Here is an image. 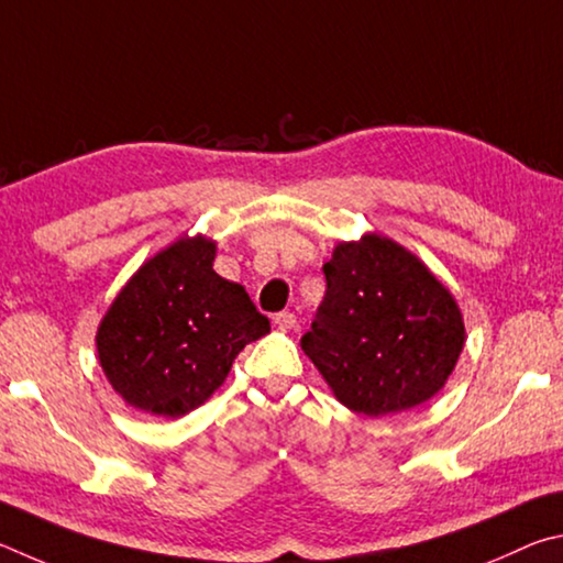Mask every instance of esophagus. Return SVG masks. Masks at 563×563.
Wrapping results in <instances>:
<instances>
[{
  "instance_id": "1",
  "label": "esophagus",
  "mask_w": 563,
  "mask_h": 563,
  "mask_svg": "<svg viewBox=\"0 0 563 563\" xmlns=\"http://www.w3.org/2000/svg\"><path fill=\"white\" fill-rule=\"evenodd\" d=\"M274 327H276V329H282V331L294 329V327H297V317H294L291 311H279V313H274Z\"/></svg>"
}]
</instances>
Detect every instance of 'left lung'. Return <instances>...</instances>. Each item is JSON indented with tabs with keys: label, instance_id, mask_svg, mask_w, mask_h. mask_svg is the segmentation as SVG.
I'll use <instances>...</instances> for the list:
<instances>
[{
	"label": "left lung",
	"instance_id": "left-lung-1",
	"mask_svg": "<svg viewBox=\"0 0 563 563\" xmlns=\"http://www.w3.org/2000/svg\"><path fill=\"white\" fill-rule=\"evenodd\" d=\"M301 349L339 402L368 418L412 410L445 388L465 346L455 297L388 236L339 242Z\"/></svg>",
	"mask_w": 563,
	"mask_h": 563
}]
</instances>
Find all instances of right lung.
Returning a JSON list of instances; mask_svg holds the SVG:
<instances>
[{"label":"right lung","mask_w":563,"mask_h":563,"mask_svg":"<svg viewBox=\"0 0 563 563\" xmlns=\"http://www.w3.org/2000/svg\"><path fill=\"white\" fill-rule=\"evenodd\" d=\"M217 242L180 236L141 264L98 323V363L141 412L180 418L230 376L240 351L269 333L242 284L212 269Z\"/></svg>","instance_id":"obj_1"}]
</instances>
